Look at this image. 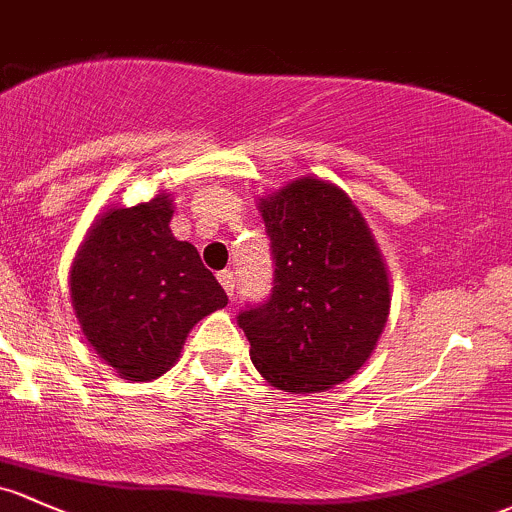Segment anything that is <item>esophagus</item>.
Here are the masks:
<instances>
[{"mask_svg":"<svg viewBox=\"0 0 512 512\" xmlns=\"http://www.w3.org/2000/svg\"><path fill=\"white\" fill-rule=\"evenodd\" d=\"M217 280H219V283H222L224 293H227L229 298H232V295H234V273L232 271L217 273Z\"/></svg>","mask_w":512,"mask_h":512,"instance_id":"1","label":"esophagus"}]
</instances>
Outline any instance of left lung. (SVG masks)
Instances as JSON below:
<instances>
[{"instance_id": "8db88e82", "label": "left lung", "mask_w": 512, "mask_h": 512, "mask_svg": "<svg viewBox=\"0 0 512 512\" xmlns=\"http://www.w3.org/2000/svg\"><path fill=\"white\" fill-rule=\"evenodd\" d=\"M276 261L271 298L236 322L251 361L285 393H315L354 376L376 349L390 283L376 239L337 185L300 178L261 200Z\"/></svg>"}]
</instances>
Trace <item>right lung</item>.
<instances>
[{
	"label": "right lung",
	"mask_w": 512,
	"mask_h": 512,
	"mask_svg": "<svg viewBox=\"0 0 512 512\" xmlns=\"http://www.w3.org/2000/svg\"><path fill=\"white\" fill-rule=\"evenodd\" d=\"M166 192L104 212L70 268L82 334L126 381H151L178 361L190 329L227 305L197 249L170 234Z\"/></svg>",
	"instance_id": "obj_1"
}]
</instances>
